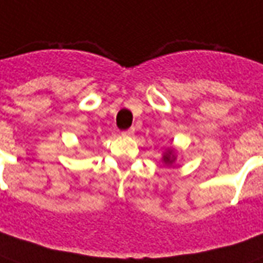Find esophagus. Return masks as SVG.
Here are the masks:
<instances>
[{"label": "esophagus", "mask_w": 263, "mask_h": 263, "mask_svg": "<svg viewBox=\"0 0 263 263\" xmlns=\"http://www.w3.org/2000/svg\"><path fill=\"white\" fill-rule=\"evenodd\" d=\"M134 134H135V129H134V128H129V129H127V131L123 132L124 136H132Z\"/></svg>", "instance_id": "34e87169"}]
</instances>
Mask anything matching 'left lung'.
I'll list each match as a JSON object with an SVG mask.
<instances>
[{
    "mask_svg": "<svg viewBox=\"0 0 263 263\" xmlns=\"http://www.w3.org/2000/svg\"><path fill=\"white\" fill-rule=\"evenodd\" d=\"M176 160V150L174 147H168L165 149V152L163 153V163L167 165V167H171L172 164L175 163Z\"/></svg>",
    "mask_w": 263,
    "mask_h": 263,
    "instance_id": "left-lung-1",
    "label": "left lung"
}]
</instances>
